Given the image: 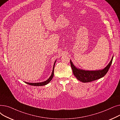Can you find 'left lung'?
I'll return each mask as SVG.
<instances>
[{"label": "left lung", "instance_id": "1", "mask_svg": "<svg viewBox=\"0 0 120 120\" xmlns=\"http://www.w3.org/2000/svg\"><path fill=\"white\" fill-rule=\"evenodd\" d=\"M113 57L109 64L104 69L97 71H86L79 68L75 67L72 61L70 60L72 70V72L76 78L83 83H87L95 81L102 78L108 72L109 68L112 64Z\"/></svg>", "mask_w": 120, "mask_h": 120}]
</instances>
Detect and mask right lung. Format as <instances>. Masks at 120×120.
<instances>
[{
  "label": "right lung",
  "instance_id": "add662e5",
  "mask_svg": "<svg viewBox=\"0 0 120 120\" xmlns=\"http://www.w3.org/2000/svg\"><path fill=\"white\" fill-rule=\"evenodd\" d=\"M56 61H55L54 65H53V69H52V73L50 75V77H49V78L48 79H47L46 81H44L43 82H39V83H29V82H25V83H26V84L31 85V86H45L46 85H47L48 83H49L50 82V81H51L54 75V66H55V64L56 63Z\"/></svg>",
  "mask_w": 120,
  "mask_h": 120
}]
</instances>
